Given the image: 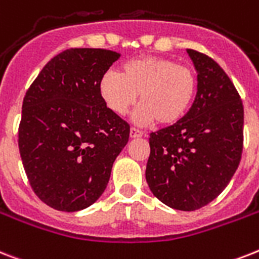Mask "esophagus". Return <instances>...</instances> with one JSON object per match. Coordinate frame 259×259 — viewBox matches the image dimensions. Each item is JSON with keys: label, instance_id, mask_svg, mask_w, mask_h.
<instances>
[{"label": "esophagus", "instance_id": "1", "mask_svg": "<svg viewBox=\"0 0 259 259\" xmlns=\"http://www.w3.org/2000/svg\"><path fill=\"white\" fill-rule=\"evenodd\" d=\"M142 136H144V133H142L141 130L136 129V127H132V129H130V138H141Z\"/></svg>", "mask_w": 259, "mask_h": 259}]
</instances>
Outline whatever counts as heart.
Wrapping results in <instances>:
<instances>
[{"mask_svg": "<svg viewBox=\"0 0 259 259\" xmlns=\"http://www.w3.org/2000/svg\"><path fill=\"white\" fill-rule=\"evenodd\" d=\"M197 89L194 71L169 58L145 56L127 61L121 73L106 71L100 79V94L114 114L123 115L138 94L141 106L134 119L140 125L170 126L182 119Z\"/></svg>", "mask_w": 259, "mask_h": 259, "instance_id": "b5f03b06", "label": "heart"}]
</instances>
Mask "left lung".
I'll use <instances>...</instances> for the list:
<instances>
[{
  "instance_id": "1",
  "label": "left lung",
  "mask_w": 259,
  "mask_h": 259,
  "mask_svg": "<svg viewBox=\"0 0 259 259\" xmlns=\"http://www.w3.org/2000/svg\"><path fill=\"white\" fill-rule=\"evenodd\" d=\"M197 71V96L177 123L150 134L146 182L171 209L193 211L228 186L241 161L243 105L224 69L186 50Z\"/></svg>"
}]
</instances>
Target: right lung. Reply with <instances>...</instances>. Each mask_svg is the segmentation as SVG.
<instances>
[{
	"mask_svg": "<svg viewBox=\"0 0 259 259\" xmlns=\"http://www.w3.org/2000/svg\"><path fill=\"white\" fill-rule=\"evenodd\" d=\"M121 54L68 49L44 66L25 94L18 148L42 202L60 211L93 205L108 186L130 126L100 94V79Z\"/></svg>",
	"mask_w": 259,
	"mask_h": 259,
	"instance_id": "1",
	"label": "right lung"
}]
</instances>
